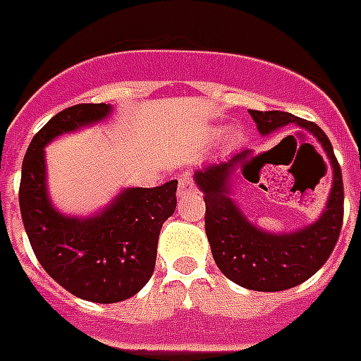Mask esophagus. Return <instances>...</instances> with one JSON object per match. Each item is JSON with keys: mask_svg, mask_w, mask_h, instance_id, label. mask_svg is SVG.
I'll list each match as a JSON object with an SVG mask.
<instances>
[{"mask_svg": "<svg viewBox=\"0 0 361 361\" xmlns=\"http://www.w3.org/2000/svg\"><path fill=\"white\" fill-rule=\"evenodd\" d=\"M194 192H196V186H194V180H192L190 173L183 171V173L178 175L177 196L184 197V196H188V194H194Z\"/></svg>", "mask_w": 361, "mask_h": 361, "instance_id": "esophagus-1", "label": "esophagus"}]
</instances>
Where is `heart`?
I'll return each instance as SVG.
<instances>
[{
    "label": "heart",
    "instance_id": "b5f03b06",
    "mask_svg": "<svg viewBox=\"0 0 361 361\" xmlns=\"http://www.w3.org/2000/svg\"><path fill=\"white\" fill-rule=\"evenodd\" d=\"M232 139H234V137H232Z\"/></svg>",
    "mask_w": 361,
    "mask_h": 361
}]
</instances>
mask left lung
<instances>
[{
    "mask_svg": "<svg viewBox=\"0 0 361 361\" xmlns=\"http://www.w3.org/2000/svg\"><path fill=\"white\" fill-rule=\"evenodd\" d=\"M249 114L262 135L287 123L312 133L333 167L331 194L324 213L316 222L289 234H270L257 228L230 197L228 184L235 171L242 169L245 175V167L261 156L242 150L226 161L211 164L194 173V180L205 200V234L219 270L245 289L283 291L314 276L335 249L343 228V175L331 142L316 123L278 110H249Z\"/></svg>",
    "mask_w": 361,
    "mask_h": 361,
    "instance_id": "left-lung-1",
    "label": "left lung"
}]
</instances>
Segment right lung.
Returning <instances> with one entry per match:
<instances>
[{"label": "right lung", "mask_w": 361, "mask_h": 361, "mask_svg": "<svg viewBox=\"0 0 361 361\" xmlns=\"http://www.w3.org/2000/svg\"><path fill=\"white\" fill-rule=\"evenodd\" d=\"M112 112L110 104H75L49 119L23 161L18 203L37 261L53 280L80 299L119 302L148 283L159 230L177 207V180L156 188H126L106 209L87 219L53 207L45 183V146Z\"/></svg>", "instance_id": "obj_1"}]
</instances>
